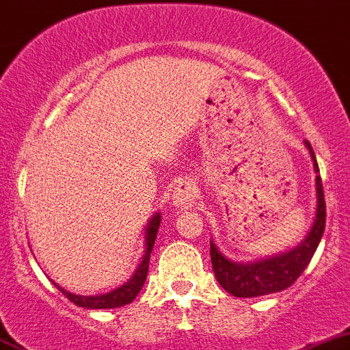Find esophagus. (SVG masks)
Wrapping results in <instances>:
<instances>
[{"label": "esophagus", "instance_id": "esophagus-1", "mask_svg": "<svg viewBox=\"0 0 350 350\" xmlns=\"http://www.w3.org/2000/svg\"><path fill=\"white\" fill-rule=\"evenodd\" d=\"M197 198V185L193 179H181L172 191V205L176 207H188L195 204Z\"/></svg>", "mask_w": 350, "mask_h": 350}]
</instances>
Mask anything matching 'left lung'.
<instances>
[{
	"mask_svg": "<svg viewBox=\"0 0 350 350\" xmlns=\"http://www.w3.org/2000/svg\"><path fill=\"white\" fill-rule=\"evenodd\" d=\"M304 145L308 146L309 153H311L316 172V212L311 230L304 237V240L286 252L262 257V259L252 260V262L250 260L249 262H237V260L228 259L211 240V260L215 280L233 297L249 299V297L267 295V293L282 292V290L288 288L308 267L318 249L326 223L325 193H323L321 176H319V167L311 143L304 142Z\"/></svg>",
	"mask_w": 350,
	"mask_h": 350,
	"instance_id": "1",
	"label": "left lung"
}]
</instances>
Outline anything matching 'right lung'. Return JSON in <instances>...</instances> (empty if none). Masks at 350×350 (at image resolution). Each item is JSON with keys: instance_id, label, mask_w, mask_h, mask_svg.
Here are the masks:
<instances>
[{"instance_id": "obj_1", "label": "right lung", "mask_w": 350, "mask_h": 350, "mask_svg": "<svg viewBox=\"0 0 350 350\" xmlns=\"http://www.w3.org/2000/svg\"><path fill=\"white\" fill-rule=\"evenodd\" d=\"M160 221H162V215L160 212L150 217V221L146 223L145 228V252H143L142 260H139L138 267L135 269L133 276L127 280L126 283H122L120 286H117L116 290H110L107 293H98V295H77V293L67 292L65 288H62L58 283L53 282V285L67 297L68 300L79 306V308L86 309H113V308H122L126 304H131L136 299V295L139 293V290L143 288L146 280V273H148V262H150V254H152L153 245H155L157 233H159Z\"/></svg>"}]
</instances>
